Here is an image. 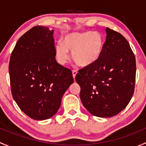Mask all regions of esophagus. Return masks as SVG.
Wrapping results in <instances>:
<instances>
[{
	"mask_svg": "<svg viewBox=\"0 0 146 146\" xmlns=\"http://www.w3.org/2000/svg\"><path fill=\"white\" fill-rule=\"evenodd\" d=\"M72 72H73V78L75 79V78H76V76L77 75V73H78V71L76 70H72Z\"/></svg>",
	"mask_w": 146,
	"mask_h": 146,
	"instance_id": "34e87169",
	"label": "esophagus"
}]
</instances>
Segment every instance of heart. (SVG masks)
I'll return each instance as SVG.
<instances>
[{"label":"heart","instance_id":"b5f03b06","mask_svg":"<svg viewBox=\"0 0 146 146\" xmlns=\"http://www.w3.org/2000/svg\"><path fill=\"white\" fill-rule=\"evenodd\" d=\"M103 39L98 32H73L66 35L63 43L55 46V56L58 63L66 64L69 60L68 51H72L75 62L82 67L94 64L100 56Z\"/></svg>","mask_w":146,"mask_h":146}]
</instances>
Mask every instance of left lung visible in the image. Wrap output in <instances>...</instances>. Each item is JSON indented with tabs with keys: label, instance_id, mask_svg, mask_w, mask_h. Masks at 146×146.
Instances as JSON below:
<instances>
[{
	"label": "left lung",
	"instance_id": "obj_1",
	"mask_svg": "<svg viewBox=\"0 0 146 146\" xmlns=\"http://www.w3.org/2000/svg\"><path fill=\"white\" fill-rule=\"evenodd\" d=\"M107 37L98 61L78 70L76 80L80 97L90 113L111 117L124 110L134 92L136 57L126 38L106 28Z\"/></svg>",
	"mask_w": 146,
	"mask_h": 146
}]
</instances>
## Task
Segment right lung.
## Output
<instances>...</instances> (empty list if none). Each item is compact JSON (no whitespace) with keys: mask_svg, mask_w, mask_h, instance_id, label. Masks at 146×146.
Returning <instances> with one entry per match:
<instances>
[{"mask_svg":"<svg viewBox=\"0 0 146 146\" xmlns=\"http://www.w3.org/2000/svg\"><path fill=\"white\" fill-rule=\"evenodd\" d=\"M53 33L48 27L35 26L18 39L10 56L13 98L20 110L35 120L54 116L73 82L71 70L56 61Z\"/></svg>","mask_w":146,"mask_h":146,"instance_id":"1","label":"right lung"}]
</instances>
